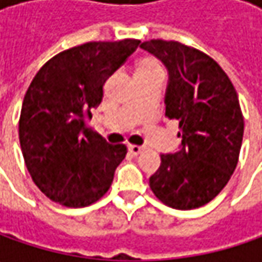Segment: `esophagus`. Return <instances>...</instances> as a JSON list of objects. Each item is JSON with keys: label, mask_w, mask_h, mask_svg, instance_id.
<instances>
[{"label": "esophagus", "mask_w": 262, "mask_h": 262, "mask_svg": "<svg viewBox=\"0 0 262 262\" xmlns=\"http://www.w3.org/2000/svg\"><path fill=\"white\" fill-rule=\"evenodd\" d=\"M144 150V147H141V146H128V151L131 153V155H134V156H137V155H140L141 151Z\"/></svg>", "instance_id": "1"}]
</instances>
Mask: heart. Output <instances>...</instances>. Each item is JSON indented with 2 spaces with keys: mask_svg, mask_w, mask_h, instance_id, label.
<instances>
[{
  "mask_svg": "<svg viewBox=\"0 0 262 262\" xmlns=\"http://www.w3.org/2000/svg\"><path fill=\"white\" fill-rule=\"evenodd\" d=\"M162 73V67L157 62L155 58L150 56H143L137 61L136 67H134V76L136 78H141V77L153 76V74H160Z\"/></svg>",
  "mask_w": 262,
  "mask_h": 262,
  "instance_id": "1",
  "label": "heart"
}]
</instances>
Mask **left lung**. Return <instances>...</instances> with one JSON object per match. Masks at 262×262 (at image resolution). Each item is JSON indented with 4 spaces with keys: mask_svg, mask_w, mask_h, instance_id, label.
<instances>
[{
    "mask_svg": "<svg viewBox=\"0 0 262 262\" xmlns=\"http://www.w3.org/2000/svg\"><path fill=\"white\" fill-rule=\"evenodd\" d=\"M140 48L167 70L165 115L179 121L182 138L175 153L160 155L150 188L172 208H198L226 186L237 165L244 116L236 90L216 61L198 49L160 39Z\"/></svg>",
    "mask_w": 262,
    "mask_h": 262,
    "instance_id": "8db88e82",
    "label": "left lung"
}]
</instances>
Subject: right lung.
<instances>
[{
  "instance_id": "right-lung-1",
  "label": "right lung",
  "mask_w": 262,
  "mask_h": 262,
  "mask_svg": "<svg viewBox=\"0 0 262 262\" xmlns=\"http://www.w3.org/2000/svg\"><path fill=\"white\" fill-rule=\"evenodd\" d=\"M140 40L89 42L59 52L27 89L18 122L26 166L37 188L67 207L105 195L126 147L112 146L89 121L105 81L136 52Z\"/></svg>"
}]
</instances>
